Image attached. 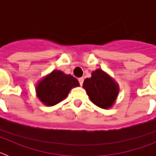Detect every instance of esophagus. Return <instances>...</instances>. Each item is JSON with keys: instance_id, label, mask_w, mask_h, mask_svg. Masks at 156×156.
Returning <instances> with one entry per match:
<instances>
[{"instance_id": "34e87169", "label": "esophagus", "mask_w": 156, "mask_h": 156, "mask_svg": "<svg viewBox=\"0 0 156 156\" xmlns=\"http://www.w3.org/2000/svg\"><path fill=\"white\" fill-rule=\"evenodd\" d=\"M78 80H79V83H80V86H82L83 83V77H80V78H79V79H78Z\"/></svg>"}]
</instances>
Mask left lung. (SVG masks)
Instances as JSON below:
<instances>
[{
    "label": "left lung",
    "mask_w": 156,
    "mask_h": 156,
    "mask_svg": "<svg viewBox=\"0 0 156 156\" xmlns=\"http://www.w3.org/2000/svg\"><path fill=\"white\" fill-rule=\"evenodd\" d=\"M83 87L92 102L105 109L113 105L119 94L118 84L100 69L92 72L91 77L85 79Z\"/></svg>",
    "instance_id": "1"
}]
</instances>
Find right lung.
Here are the masks:
<instances>
[{"instance_id": "right-lung-1", "label": "right lung", "mask_w": 156, "mask_h": 156, "mask_svg": "<svg viewBox=\"0 0 156 156\" xmlns=\"http://www.w3.org/2000/svg\"><path fill=\"white\" fill-rule=\"evenodd\" d=\"M79 85L78 80L73 76L53 70L37 83L36 92L41 102L47 106H53L64 100L72 88Z\"/></svg>"}]
</instances>
